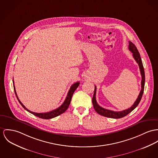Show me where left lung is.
I'll return each instance as SVG.
<instances>
[{
    "instance_id": "obj_1",
    "label": "left lung",
    "mask_w": 158,
    "mask_h": 158,
    "mask_svg": "<svg viewBox=\"0 0 158 158\" xmlns=\"http://www.w3.org/2000/svg\"><path fill=\"white\" fill-rule=\"evenodd\" d=\"M129 50L133 53V56H134V59H135L136 62L138 64V65H139V69H140L141 74V77H142L141 91L139 94L138 97L136 98V101L135 102L134 105L130 108L125 109V110H122V111H113V110H110L109 109H105V108L101 107L100 106H99L98 105L97 101H96V86H95L94 93V95H93V99H92V102H93V104L94 108L95 109V110L96 111V112H97L98 114L102 115V116L109 117V118H123V117H125L126 115H127L130 112H131L138 105V104L140 102L141 99L142 98L143 93H144V85H145V73H144V67H143L142 60H141V56H140V54H139L138 49L135 46V44L134 43H132L131 41H129Z\"/></svg>"
}]
</instances>
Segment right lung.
Wrapping results in <instances>:
<instances>
[{
  "label": "right lung",
  "instance_id": "right-lung-1",
  "mask_svg": "<svg viewBox=\"0 0 158 158\" xmlns=\"http://www.w3.org/2000/svg\"><path fill=\"white\" fill-rule=\"evenodd\" d=\"M79 82H77L76 83H74V84L71 86L69 91V93L67 95V97L66 98L65 100V101L64 102V103L61 105V106L58 108L57 109H54L52 111H50L48 112H45V113H36V112H32L29 110L27 109L24 105L22 104V103L20 101V100L19 99L18 96L17 95V93H16V91H15V86H14V81H13V84H14V92H15V96L17 98L19 103H20V105L23 107V108L24 109H26L27 111H28L29 112L32 114L33 115H35L36 117L40 118H43V119H50V118H53L54 117H56L60 115H61V114L64 113L67 109H68L69 105H70V102H71V100H72V98L73 96V93L75 91V90L76 89V88L78 87V86L79 85Z\"/></svg>",
  "mask_w": 158,
  "mask_h": 158
}]
</instances>
